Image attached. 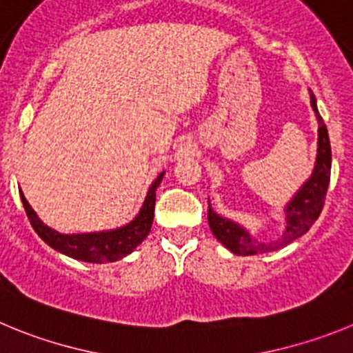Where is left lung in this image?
<instances>
[{"mask_svg":"<svg viewBox=\"0 0 353 353\" xmlns=\"http://www.w3.org/2000/svg\"><path fill=\"white\" fill-rule=\"evenodd\" d=\"M311 108H313L318 120L316 164H314L310 180L299 189L297 194L293 196L292 201L286 205V230L281 239H277L276 242H270V244L258 242L240 224L215 214L208 203V224H210L212 233L233 254L251 256V254H261V252L277 251V249L285 248L290 242L304 235L305 232H310V228L313 226L320 212H322L323 203H325L327 187L330 182V161H332V157H330V141L327 127L320 113H318L316 99H314L313 93H311Z\"/></svg>","mask_w":353,"mask_h":353,"instance_id":"1","label":"left lung"}]
</instances>
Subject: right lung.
Masks as SVG:
<instances>
[{"label":"right lung","mask_w":353,"mask_h":353,"mask_svg":"<svg viewBox=\"0 0 353 353\" xmlns=\"http://www.w3.org/2000/svg\"><path fill=\"white\" fill-rule=\"evenodd\" d=\"M162 176H164V171L159 174L148 189L145 203H143L139 214L134 217V221H130L125 226L111 230V232L63 235V233H58L52 228L46 226L39 219V215L35 214V210L28 203V199L24 198L23 191H21V199H23L24 210H26L31 226L46 244L51 245L56 251H60L61 254L74 258V260L88 261V263H108V261L121 260L123 256L130 254L146 239L152 223H154L155 191L161 185Z\"/></svg>","instance_id":"obj_1"}]
</instances>
